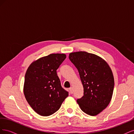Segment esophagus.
Segmentation results:
<instances>
[{
	"label": "esophagus",
	"instance_id": "esophagus-1",
	"mask_svg": "<svg viewBox=\"0 0 134 134\" xmlns=\"http://www.w3.org/2000/svg\"><path fill=\"white\" fill-rule=\"evenodd\" d=\"M69 91H70V92L71 93V94H72V93H73V88L72 87H70L69 88Z\"/></svg>",
	"mask_w": 134,
	"mask_h": 134
}]
</instances>
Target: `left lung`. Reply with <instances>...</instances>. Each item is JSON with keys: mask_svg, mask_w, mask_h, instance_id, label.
<instances>
[{"mask_svg": "<svg viewBox=\"0 0 134 134\" xmlns=\"http://www.w3.org/2000/svg\"><path fill=\"white\" fill-rule=\"evenodd\" d=\"M69 58L78 70L84 95L76 102L87 115L96 116L110 102L114 88L112 70L105 61L85 51L71 52Z\"/></svg>", "mask_w": 134, "mask_h": 134, "instance_id": "obj_1", "label": "left lung"}]
</instances>
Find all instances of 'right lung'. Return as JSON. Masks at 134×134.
I'll return each mask as SVG.
<instances>
[{
	"label": "right lung",
	"instance_id": "add662e5",
	"mask_svg": "<svg viewBox=\"0 0 134 134\" xmlns=\"http://www.w3.org/2000/svg\"><path fill=\"white\" fill-rule=\"evenodd\" d=\"M65 58L64 54H50L32 63L27 70L24 94L28 104L40 115L53 114L69 95L61 86L56 72Z\"/></svg>",
	"mask_w": 134,
	"mask_h": 134
}]
</instances>
